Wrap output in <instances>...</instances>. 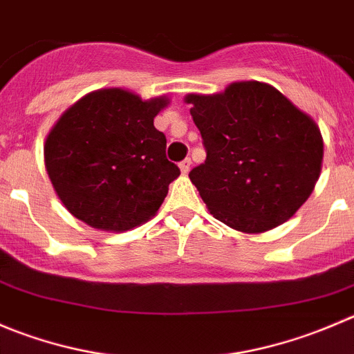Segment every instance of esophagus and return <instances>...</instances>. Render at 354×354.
<instances>
[{
    "label": "esophagus",
    "instance_id": "34e87169",
    "mask_svg": "<svg viewBox=\"0 0 354 354\" xmlns=\"http://www.w3.org/2000/svg\"><path fill=\"white\" fill-rule=\"evenodd\" d=\"M190 166H192V160H190V159L181 160V162H180V169H181V173L187 174L188 171H190Z\"/></svg>",
    "mask_w": 354,
    "mask_h": 354
}]
</instances>
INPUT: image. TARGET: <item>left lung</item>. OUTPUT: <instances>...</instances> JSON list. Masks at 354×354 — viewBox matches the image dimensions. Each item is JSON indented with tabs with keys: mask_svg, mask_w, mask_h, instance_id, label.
Instances as JSON below:
<instances>
[{
	"mask_svg": "<svg viewBox=\"0 0 354 354\" xmlns=\"http://www.w3.org/2000/svg\"><path fill=\"white\" fill-rule=\"evenodd\" d=\"M205 162L192 183L216 219L261 233L282 225L318 181L324 140L317 122L266 82H232L223 93L185 97Z\"/></svg>",
	"mask_w": 354,
	"mask_h": 354,
	"instance_id": "left-lung-1",
	"label": "left lung"
}]
</instances>
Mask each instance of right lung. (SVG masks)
I'll return each mask as SVG.
<instances>
[{"mask_svg":"<svg viewBox=\"0 0 354 354\" xmlns=\"http://www.w3.org/2000/svg\"><path fill=\"white\" fill-rule=\"evenodd\" d=\"M166 97L142 100L121 88L93 91L62 114L44 143V166L74 218L105 232H126L159 211L180 176L166 157L153 118Z\"/></svg>","mask_w":354,"mask_h":354,"instance_id":"add662e5","label":"right lung"}]
</instances>
